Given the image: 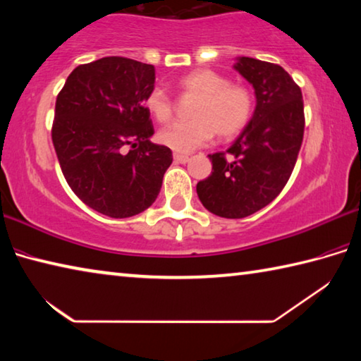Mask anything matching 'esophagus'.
Returning <instances> with one entry per match:
<instances>
[{"label":"esophagus","instance_id":"1","mask_svg":"<svg viewBox=\"0 0 361 361\" xmlns=\"http://www.w3.org/2000/svg\"><path fill=\"white\" fill-rule=\"evenodd\" d=\"M173 161H175L176 164H186V162L189 161V157L185 156V154H178V152H175V154H173Z\"/></svg>","mask_w":361,"mask_h":361}]
</instances>
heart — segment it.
<instances>
[{
  "label": "heart",
  "mask_w": 361,
  "mask_h": 361,
  "mask_svg": "<svg viewBox=\"0 0 361 361\" xmlns=\"http://www.w3.org/2000/svg\"><path fill=\"white\" fill-rule=\"evenodd\" d=\"M183 95L197 97L191 106V121L173 122L159 132V142L176 152H191L210 142L213 135L232 138L245 129L252 119L255 97L250 87L231 82L228 76L210 68H195L178 79ZM145 106L159 122L173 116V100L161 87L151 89Z\"/></svg>",
  "instance_id": "b5f03b06"
}]
</instances>
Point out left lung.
Masks as SVG:
<instances>
[{"label":"left lung","mask_w":361,"mask_h":361,"mask_svg":"<svg viewBox=\"0 0 361 361\" xmlns=\"http://www.w3.org/2000/svg\"><path fill=\"white\" fill-rule=\"evenodd\" d=\"M234 68L253 85L256 108L225 152L209 154L212 175L197 183L200 202L213 215L245 218L264 209L288 183L304 137L299 85L282 66L240 57Z\"/></svg>","instance_id":"obj_1"}]
</instances>
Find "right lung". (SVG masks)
<instances>
[{"instance_id": "add662e5", "label": "right lung", "mask_w": 361, "mask_h": 361, "mask_svg": "<svg viewBox=\"0 0 361 361\" xmlns=\"http://www.w3.org/2000/svg\"><path fill=\"white\" fill-rule=\"evenodd\" d=\"M154 81L152 65L103 57L76 66L57 95L52 143L60 169L102 215L129 218L151 207L173 161L170 148L149 142L145 97Z\"/></svg>"}]
</instances>
